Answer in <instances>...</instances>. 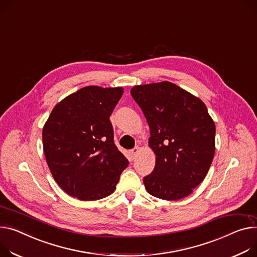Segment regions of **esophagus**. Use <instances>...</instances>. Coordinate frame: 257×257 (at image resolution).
I'll use <instances>...</instances> for the list:
<instances>
[{"label": "esophagus", "instance_id": "1", "mask_svg": "<svg viewBox=\"0 0 257 257\" xmlns=\"http://www.w3.org/2000/svg\"><path fill=\"white\" fill-rule=\"evenodd\" d=\"M140 150H141L140 147H135V148H133V149L130 151V156H131V159H132V160L135 159L136 156H138V154H139Z\"/></svg>", "mask_w": 257, "mask_h": 257}]
</instances>
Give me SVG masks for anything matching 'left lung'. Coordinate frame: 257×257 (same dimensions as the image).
I'll use <instances>...</instances> for the list:
<instances>
[{
  "label": "left lung",
  "instance_id": "8db88e82",
  "mask_svg": "<svg viewBox=\"0 0 257 257\" xmlns=\"http://www.w3.org/2000/svg\"><path fill=\"white\" fill-rule=\"evenodd\" d=\"M131 95L150 126L149 145L156 155L147 191L165 200L189 195L206 178L215 154V123L207 106L177 84L135 85Z\"/></svg>",
  "mask_w": 257,
  "mask_h": 257
}]
</instances>
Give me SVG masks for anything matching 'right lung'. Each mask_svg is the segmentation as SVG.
I'll return each mask as SVG.
<instances>
[{
	"instance_id": "add662e5",
	"label": "right lung",
	"mask_w": 257,
	"mask_h": 257,
	"mask_svg": "<svg viewBox=\"0 0 257 257\" xmlns=\"http://www.w3.org/2000/svg\"><path fill=\"white\" fill-rule=\"evenodd\" d=\"M123 92V88H82L58 103L43 127L50 173L72 197L88 201L110 195L129 164L114 145L109 121Z\"/></svg>"
}]
</instances>
